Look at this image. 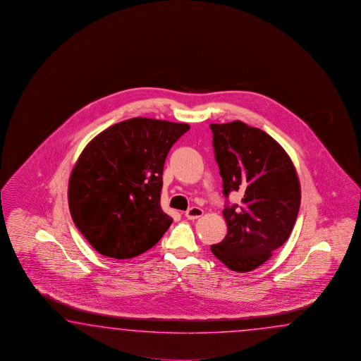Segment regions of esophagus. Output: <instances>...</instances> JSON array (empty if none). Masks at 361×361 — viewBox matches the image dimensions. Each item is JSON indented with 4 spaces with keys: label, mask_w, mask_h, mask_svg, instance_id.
<instances>
[{
    "label": "esophagus",
    "mask_w": 361,
    "mask_h": 361,
    "mask_svg": "<svg viewBox=\"0 0 361 361\" xmlns=\"http://www.w3.org/2000/svg\"><path fill=\"white\" fill-rule=\"evenodd\" d=\"M202 214H204V210L201 207H192L191 209H188L185 212V218L190 219V221H193V219H197L200 216H202Z\"/></svg>",
    "instance_id": "1"
}]
</instances>
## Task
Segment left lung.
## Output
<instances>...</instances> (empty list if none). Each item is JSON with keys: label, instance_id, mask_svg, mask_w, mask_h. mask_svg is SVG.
Wrapping results in <instances>:
<instances>
[{"label": "left lung", "instance_id": "left-lung-1", "mask_svg": "<svg viewBox=\"0 0 361 361\" xmlns=\"http://www.w3.org/2000/svg\"><path fill=\"white\" fill-rule=\"evenodd\" d=\"M223 193L240 192L241 202L223 210L227 235L212 253L235 272L269 261L292 233L300 184L292 159L267 133L243 121L212 123Z\"/></svg>", "mask_w": 361, "mask_h": 361}]
</instances>
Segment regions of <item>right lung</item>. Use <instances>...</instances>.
Listing matches in <instances>:
<instances>
[{
	"mask_svg": "<svg viewBox=\"0 0 361 361\" xmlns=\"http://www.w3.org/2000/svg\"><path fill=\"white\" fill-rule=\"evenodd\" d=\"M187 123L134 117L109 126L78 156L68 183L77 228L102 255L129 259L156 245L173 219L162 212V171Z\"/></svg>",
	"mask_w": 361,
	"mask_h": 361,
	"instance_id": "obj_1",
	"label": "right lung"
}]
</instances>
